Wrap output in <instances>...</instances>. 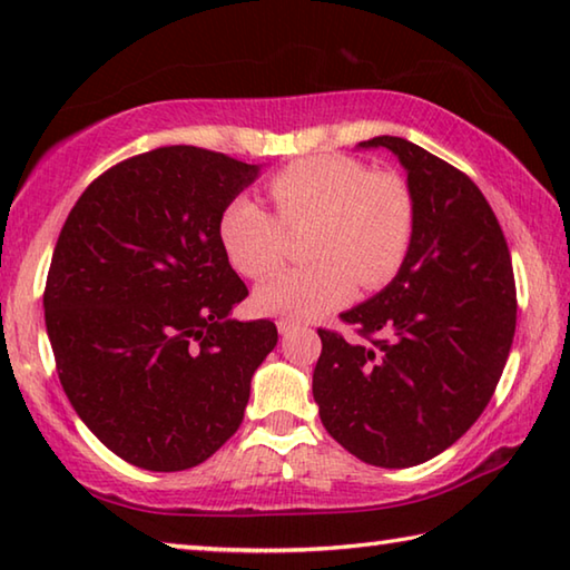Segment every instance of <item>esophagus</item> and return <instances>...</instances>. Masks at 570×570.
<instances>
[{
  "mask_svg": "<svg viewBox=\"0 0 570 570\" xmlns=\"http://www.w3.org/2000/svg\"><path fill=\"white\" fill-rule=\"evenodd\" d=\"M276 326H278V334H288V332L298 330V324H296V322H292V320H278V322H276Z\"/></svg>",
  "mask_w": 570,
  "mask_h": 570,
  "instance_id": "1",
  "label": "esophagus"
}]
</instances>
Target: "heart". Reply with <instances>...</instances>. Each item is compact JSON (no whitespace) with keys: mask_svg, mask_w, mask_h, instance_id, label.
Listing matches in <instances>:
<instances>
[{"mask_svg":"<svg viewBox=\"0 0 570 570\" xmlns=\"http://www.w3.org/2000/svg\"><path fill=\"white\" fill-rule=\"evenodd\" d=\"M276 216L236 196L218 218V240L230 266L264 282L284 266L286 230L314 220L306 254L314 264L264 284L256 306L266 314L312 320L350 298L354 284H387L400 272L414 234V198L407 180L370 170L352 156H312L268 178Z\"/></svg>","mask_w":570,"mask_h":570,"instance_id":"1","label":"heart"}]
</instances>
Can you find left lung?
<instances>
[{
  "instance_id": "left-lung-1",
  "label": "left lung",
  "mask_w": 570,
  "mask_h": 570,
  "mask_svg": "<svg viewBox=\"0 0 570 570\" xmlns=\"http://www.w3.org/2000/svg\"><path fill=\"white\" fill-rule=\"evenodd\" d=\"M414 234L400 274L340 320L362 342L320 330L314 400L330 435L377 468L440 455L475 424L515 334V276L493 208L465 173L394 135Z\"/></svg>"
}]
</instances>
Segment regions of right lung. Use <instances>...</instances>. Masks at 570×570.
Returning a JSON list of instances; mask_svg holds the SVG:
<instances>
[{
    "label": "right lung",
    "mask_w": 570,
    "mask_h": 570,
    "mask_svg": "<svg viewBox=\"0 0 570 570\" xmlns=\"http://www.w3.org/2000/svg\"><path fill=\"white\" fill-rule=\"evenodd\" d=\"M258 168L166 146L115 163L67 216L45 284V324L67 400L135 468L176 472L238 430L268 320L236 322L248 296L218 218Z\"/></svg>",
    "instance_id": "1"
}]
</instances>
